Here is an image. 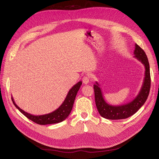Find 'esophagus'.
<instances>
[{
	"mask_svg": "<svg viewBox=\"0 0 159 159\" xmlns=\"http://www.w3.org/2000/svg\"><path fill=\"white\" fill-rule=\"evenodd\" d=\"M82 81L84 84H88L89 82V77L88 75H85L82 78Z\"/></svg>",
	"mask_w": 159,
	"mask_h": 159,
	"instance_id": "esophagus-1",
	"label": "esophagus"
}]
</instances>
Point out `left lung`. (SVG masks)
Instances as JSON below:
<instances>
[{"label":"left lung","mask_w":159,"mask_h":159,"mask_svg":"<svg viewBox=\"0 0 159 159\" xmlns=\"http://www.w3.org/2000/svg\"><path fill=\"white\" fill-rule=\"evenodd\" d=\"M134 57L145 66V78L142 88L137 97L131 102L121 105H111L105 102L99 84L93 85L96 107L102 117L111 120L126 119L134 115L145 103L151 88L150 67L145 52L137 44L134 50Z\"/></svg>","instance_id":"1"}]
</instances>
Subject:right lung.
Here are the masks:
<instances>
[{
  "instance_id": "obj_1",
  "label": "right lung",
  "mask_w": 159,
  "mask_h": 159,
  "mask_svg": "<svg viewBox=\"0 0 159 159\" xmlns=\"http://www.w3.org/2000/svg\"><path fill=\"white\" fill-rule=\"evenodd\" d=\"M82 82L79 81L78 83L75 84L72 87L67 95L65 100L60 106L57 108L56 110L54 111L53 112L50 113L42 115H34L30 113H28L25 111L21 109L18 105L15 103L14 101L13 98L12 97V102L15 106L20 111L25 115V116L29 119L31 121L34 123L39 124V125H48V124H54V123H58L61 121H63L67 117L71 111L72 107L75 101V98L76 97L77 93L80 89Z\"/></svg>"
}]
</instances>
